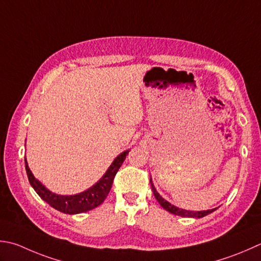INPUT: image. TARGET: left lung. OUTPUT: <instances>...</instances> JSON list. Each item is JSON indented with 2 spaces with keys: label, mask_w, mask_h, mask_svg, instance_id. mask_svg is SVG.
<instances>
[{
  "label": "left lung",
  "mask_w": 261,
  "mask_h": 261,
  "mask_svg": "<svg viewBox=\"0 0 261 261\" xmlns=\"http://www.w3.org/2000/svg\"><path fill=\"white\" fill-rule=\"evenodd\" d=\"M150 186H151V190L154 192V196L157 199V201L160 202V205L165 209V211L170 212L172 214H174V215L177 216H182V217H193V218H201L203 216L208 215V214L213 213L214 211H216V208L214 209H208V211H201V212H192V211H186V209H181L178 207H175L174 205H172L168 201H166L164 198H163L160 193L157 192L156 188L154 187V183L151 181V177H150Z\"/></svg>",
  "instance_id": "8db88e82"
}]
</instances>
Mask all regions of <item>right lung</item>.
I'll list each match as a JSON object with an SVG mask.
<instances>
[{"instance_id":"1","label":"right lung","mask_w":261,"mask_h":261,"mask_svg":"<svg viewBox=\"0 0 261 261\" xmlns=\"http://www.w3.org/2000/svg\"><path fill=\"white\" fill-rule=\"evenodd\" d=\"M127 154H129V150H125L117 156L109 167V170L105 172V174L101 176L100 180L97 182L96 185L89 188L88 190L76 193V195L73 196L56 195V193L50 192L48 189H46L45 186H43L37 178H35L34 174L28 166L25 157L24 166L30 186L34 188V190L37 192V195L42 198L44 201L47 202L50 207L55 208L56 211L73 215V214H80L91 211V209L98 207L100 203H103L107 195H109L112 185H113L114 176L117 171H119L121 165L123 164Z\"/></svg>"}]
</instances>
